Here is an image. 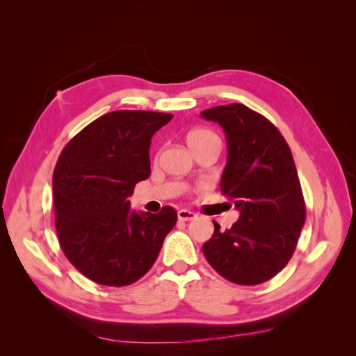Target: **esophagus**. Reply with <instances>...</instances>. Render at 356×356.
Masks as SVG:
<instances>
[{
  "mask_svg": "<svg viewBox=\"0 0 356 356\" xmlns=\"http://www.w3.org/2000/svg\"><path fill=\"white\" fill-rule=\"evenodd\" d=\"M196 217H197V215L195 212L188 211V209H179L178 211V218L181 221H191V220H195Z\"/></svg>",
  "mask_w": 356,
  "mask_h": 356,
  "instance_id": "obj_1",
  "label": "esophagus"
}]
</instances>
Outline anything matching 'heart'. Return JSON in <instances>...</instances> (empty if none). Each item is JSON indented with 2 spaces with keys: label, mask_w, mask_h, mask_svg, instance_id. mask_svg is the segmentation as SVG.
Instances as JSON below:
<instances>
[{
  "label": "heart",
  "mask_w": 356,
  "mask_h": 356,
  "mask_svg": "<svg viewBox=\"0 0 356 356\" xmlns=\"http://www.w3.org/2000/svg\"><path fill=\"white\" fill-rule=\"evenodd\" d=\"M217 139H218V136L215 135L212 131H208V129H203V127H196L188 132L187 144L193 149V148L200 147L203 144H208L211 141H217Z\"/></svg>",
  "instance_id": "heart-1"
}]
</instances>
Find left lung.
I'll use <instances>...</instances> for the list:
<instances>
[{
  "label": "left lung",
  "mask_w": 356,
  "mask_h": 356,
  "mask_svg": "<svg viewBox=\"0 0 356 356\" xmlns=\"http://www.w3.org/2000/svg\"><path fill=\"white\" fill-rule=\"evenodd\" d=\"M200 115L225 134L229 154L221 193L241 212L229 230L221 232L213 221L203 254L227 281L263 284L288 264L306 220L293 154L281 132L242 104L213 106Z\"/></svg>",
  "instance_id": "1"
}]
</instances>
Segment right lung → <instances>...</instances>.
Returning <instances> with one entry per match:
<instances>
[{"label": "right lung", "instance_id": "add662e5", "mask_svg": "<svg viewBox=\"0 0 356 356\" xmlns=\"http://www.w3.org/2000/svg\"><path fill=\"white\" fill-rule=\"evenodd\" d=\"M154 111H113L63 148L53 172L55 225L70 263L90 281L126 286L143 277L177 222V211L135 212L129 196L149 177L153 135L172 120Z\"/></svg>", "mask_w": 356, "mask_h": 356}]
</instances>
